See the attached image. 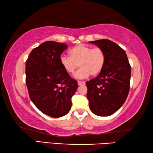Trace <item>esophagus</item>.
Returning a JSON list of instances; mask_svg holds the SVG:
<instances>
[{
    "instance_id": "34e87169",
    "label": "esophagus",
    "mask_w": 153,
    "mask_h": 153,
    "mask_svg": "<svg viewBox=\"0 0 153 153\" xmlns=\"http://www.w3.org/2000/svg\"><path fill=\"white\" fill-rule=\"evenodd\" d=\"M77 84H78L79 86H84V85H85V82H82V81H78L77 82Z\"/></svg>"
}]
</instances>
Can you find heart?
Segmentation results:
<instances>
[{"label": "heart", "instance_id": "1", "mask_svg": "<svg viewBox=\"0 0 153 153\" xmlns=\"http://www.w3.org/2000/svg\"><path fill=\"white\" fill-rule=\"evenodd\" d=\"M69 53L70 56H61L60 63L65 71L70 74H74L79 65L80 69L74 74L76 79H86L90 75L97 76L104 67L105 53L100 48L79 45L69 50Z\"/></svg>", "mask_w": 153, "mask_h": 153}]
</instances>
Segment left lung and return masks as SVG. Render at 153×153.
I'll use <instances>...</instances> for the list:
<instances>
[{
    "label": "left lung",
    "instance_id": "1",
    "mask_svg": "<svg viewBox=\"0 0 153 153\" xmlns=\"http://www.w3.org/2000/svg\"><path fill=\"white\" fill-rule=\"evenodd\" d=\"M89 42L102 48L106 56L98 76L86 82L89 107L96 115L107 117L120 108L128 97L131 67L125 51L113 41L103 39Z\"/></svg>",
    "mask_w": 153,
    "mask_h": 153
}]
</instances>
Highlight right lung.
Returning a JSON list of instances; mask_svg holds the SVG:
<instances>
[{"instance_id":"right-lung-1","label":"right lung","mask_w":153,"mask_h":153,"mask_svg":"<svg viewBox=\"0 0 153 153\" xmlns=\"http://www.w3.org/2000/svg\"><path fill=\"white\" fill-rule=\"evenodd\" d=\"M67 45L46 41L33 48L25 63L26 85L32 102L52 117L67 115L78 84L60 63Z\"/></svg>"}]
</instances>
